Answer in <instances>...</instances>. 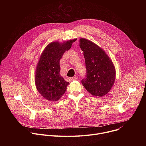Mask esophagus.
Masks as SVG:
<instances>
[{"instance_id":"obj_1","label":"esophagus","mask_w":146,"mask_h":146,"mask_svg":"<svg viewBox=\"0 0 146 146\" xmlns=\"http://www.w3.org/2000/svg\"><path fill=\"white\" fill-rule=\"evenodd\" d=\"M70 79V81H74V80H76L77 78H76V77H71Z\"/></svg>"}]
</instances>
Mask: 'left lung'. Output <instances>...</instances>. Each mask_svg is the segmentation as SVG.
Listing matches in <instances>:
<instances>
[{
    "label": "left lung",
    "mask_w": 146,
    "mask_h": 146,
    "mask_svg": "<svg viewBox=\"0 0 146 146\" xmlns=\"http://www.w3.org/2000/svg\"><path fill=\"white\" fill-rule=\"evenodd\" d=\"M80 47L84 52L87 69L82 84L93 96H103L110 91L115 81L113 62L105 51L89 40L81 38Z\"/></svg>",
    "instance_id": "8db88e82"
}]
</instances>
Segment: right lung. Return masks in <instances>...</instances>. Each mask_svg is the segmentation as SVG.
Instances as JSON below:
<instances>
[{"instance_id":"obj_1","label":"right lung","mask_w":146,"mask_h":146,"mask_svg":"<svg viewBox=\"0 0 146 146\" xmlns=\"http://www.w3.org/2000/svg\"><path fill=\"white\" fill-rule=\"evenodd\" d=\"M75 40L50 43L41 54L36 69L35 84L40 94L48 100H58L69 84L60 75L59 61Z\"/></svg>"}]
</instances>
